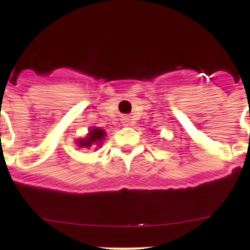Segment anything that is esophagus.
<instances>
[{
	"label": "esophagus",
	"instance_id": "esophagus-1",
	"mask_svg": "<svg viewBox=\"0 0 250 250\" xmlns=\"http://www.w3.org/2000/svg\"><path fill=\"white\" fill-rule=\"evenodd\" d=\"M129 121H130V119H128V117H125V119H123V123H125V125H128Z\"/></svg>",
	"mask_w": 250,
	"mask_h": 250
}]
</instances>
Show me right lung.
<instances>
[{
    "mask_svg": "<svg viewBox=\"0 0 250 250\" xmlns=\"http://www.w3.org/2000/svg\"><path fill=\"white\" fill-rule=\"evenodd\" d=\"M105 135H107V133L103 129L99 127H93L89 129L88 134L84 137L76 140V145L80 148H95L96 150L97 148L102 146V143L105 139Z\"/></svg>",
    "mask_w": 250,
    "mask_h": 250,
    "instance_id": "add662e5",
    "label": "right lung"
}]
</instances>
